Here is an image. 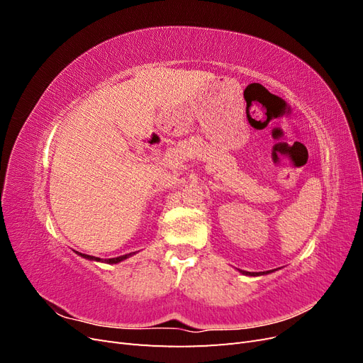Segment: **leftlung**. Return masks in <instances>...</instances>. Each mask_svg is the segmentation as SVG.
Masks as SVG:
<instances>
[{
  "label": "left lung",
  "mask_w": 363,
  "mask_h": 363,
  "mask_svg": "<svg viewBox=\"0 0 363 363\" xmlns=\"http://www.w3.org/2000/svg\"><path fill=\"white\" fill-rule=\"evenodd\" d=\"M269 272V271H268ZM244 274H248V276H260V272L255 274V272H244ZM262 274H267V272H262Z\"/></svg>",
  "instance_id": "obj_1"
}]
</instances>
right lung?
Instances as JSON below:
<instances>
[{
	"mask_svg": "<svg viewBox=\"0 0 363 363\" xmlns=\"http://www.w3.org/2000/svg\"><path fill=\"white\" fill-rule=\"evenodd\" d=\"M79 255L82 256V257H84V259H89V260H96V262H100L101 259L100 257H94V256H87V255H82V252H79ZM128 256H131V252L130 255H124V256H119V257H113V259H106L104 262L106 263H118V262H121V260H124V259H127ZM103 262V260H101Z\"/></svg>",
	"mask_w": 363,
	"mask_h": 363,
	"instance_id": "add662e5",
	"label": "right lung"
}]
</instances>
